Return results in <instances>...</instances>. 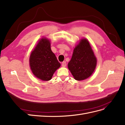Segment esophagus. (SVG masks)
<instances>
[{
  "label": "esophagus",
  "mask_w": 125,
  "mask_h": 125,
  "mask_svg": "<svg viewBox=\"0 0 125 125\" xmlns=\"http://www.w3.org/2000/svg\"><path fill=\"white\" fill-rule=\"evenodd\" d=\"M66 65V62L65 61H63L62 63V66L63 67H65Z\"/></svg>",
  "instance_id": "34e87169"
}]
</instances>
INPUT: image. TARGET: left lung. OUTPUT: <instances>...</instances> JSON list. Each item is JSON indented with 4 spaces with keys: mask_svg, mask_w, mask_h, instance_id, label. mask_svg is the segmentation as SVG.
<instances>
[{
    "mask_svg": "<svg viewBox=\"0 0 125 125\" xmlns=\"http://www.w3.org/2000/svg\"><path fill=\"white\" fill-rule=\"evenodd\" d=\"M97 65V59L88 41L82 38L73 50L68 68L78 81L88 78L93 73Z\"/></svg>",
    "mask_w": 125,
    "mask_h": 125,
    "instance_id": "1",
    "label": "left lung"
}]
</instances>
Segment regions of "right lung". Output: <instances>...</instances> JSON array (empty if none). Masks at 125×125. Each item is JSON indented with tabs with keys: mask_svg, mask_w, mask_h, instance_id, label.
<instances>
[{
	"mask_svg": "<svg viewBox=\"0 0 125 125\" xmlns=\"http://www.w3.org/2000/svg\"><path fill=\"white\" fill-rule=\"evenodd\" d=\"M30 65L34 75L43 81H49L61 64L51 49L49 40L42 38L30 57Z\"/></svg>",
	"mask_w": 125,
	"mask_h": 125,
	"instance_id": "obj_1",
	"label": "right lung"
}]
</instances>
